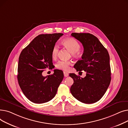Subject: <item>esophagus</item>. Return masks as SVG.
Instances as JSON below:
<instances>
[{
  "mask_svg": "<svg viewBox=\"0 0 128 128\" xmlns=\"http://www.w3.org/2000/svg\"><path fill=\"white\" fill-rule=\"evenodd\" d=\"M68 75H69V74H68V72H64V77H68Z\"/></svg>",
  "mask_w": 128,
  "mask_h": 128,
  "instance_id": "34e87169",
  "label": "esophagus"
}]
</instances>
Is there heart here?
Returning a JSON list of instances; mask_svg holds the SVG:
<instances>
[{"label":"heart","instance_id":"heart-1","mask_svg":"<svg viewBox=\"0 0 128 128\" xmlns=\"http://www.w3.org/2000/svg\"><path fill=\"white\" fill-rule=\"evenodd\" d=\"M63 45L68 48L71 53H72L74 56H78L79 54V51L81 46L77 40L74 38H66L63 40ZM59 51L58 46L55 44L53 46L51 51V56L53 58H56L58 56ZM72 64V63L67 60H60L56 64V68L60 70H68L70 69V66Z\"/></svg>","mask_w":128,"mask_h":128}]
</instances>
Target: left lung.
<instances>
[{"instance_id": "left-lung-1", "label": "left lung", "mask_w": 128, "mask_h": 128, "mask_svg": "<svg viewBox=\"0 0 128 128\" xmlns=\"http://www.w3.org/2000/svg\"><path fill=\"white\" fill-rule=\"evenodd\" d=\"M71 35L82 44L84 49L82 59L75 64L74 68L77 72L85 71L86 76L81 78L75 74H70L74 80L70 92L82 103H96L104 95L110 82L108 52L98 38L91 34L72 32Z\"/></svg>"}]
</instances>
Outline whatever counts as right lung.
Wrapping results in <instances>:
<instances>
[{
	"label": "right lung",
	"instance_id": "right-lung-1",
	"mask_svg": "<svg viewBox=\"0 0 128 128\" xmlns=\"http://www.w3.org/2000/svg\"><path fill=\"white\" fill-rule=\"evenodd\" d=\"M62 35V33L39 35L20 54L18 82L25 96L33 103L41 104L51 100L64 78L63 72L58 70L48 76L42 75L44 69L53 68L51 51Z\"/></svg>",
	"mask_w": 128,
	"mask_h": 128
}]
</instances>
